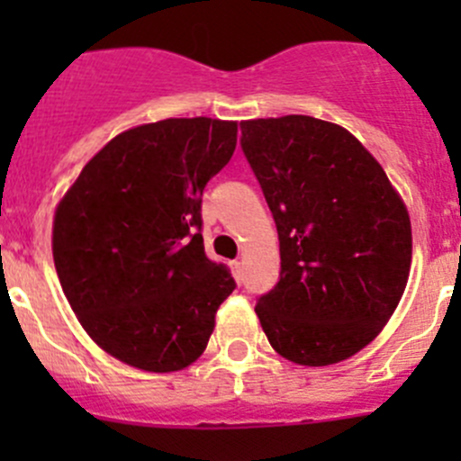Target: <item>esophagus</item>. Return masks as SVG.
<instances>
[{
	"label": "esophagus",
	"mask_w": 461,
	"mask_h": 461,
	"mask_svg": "<svg viewBox=\"0 0 461 461\" xmlns=\"http://www.w3.org/2000/svg\"><path fill=\"white\" fill-rule=\"evenodd\" d=\"M230 265H231V272H234V276L240 278V267H243V263H240V260L236 258V260H231Z\"/></svg>",
	"instance_id": "1"
}]
</instances>
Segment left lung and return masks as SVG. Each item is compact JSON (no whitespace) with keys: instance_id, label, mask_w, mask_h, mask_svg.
<instances>
[{"instance_id":"left-lung-1","label":"left lung","mask_w":461,"mask_h":461,"mask_svg":"<svg viewBox=\"0 0 461 461\" xmlns=\"http://www.w3.org/2000/svg\"><path fill=\"white\" fill-rule=\"evenodd\" d=\"M240 129L281 243V278L257 303L260 328L299 366L350 359L384 330L406 290V203L339 124L283 115L245 120Z\"/></svg>"}]
</instances>
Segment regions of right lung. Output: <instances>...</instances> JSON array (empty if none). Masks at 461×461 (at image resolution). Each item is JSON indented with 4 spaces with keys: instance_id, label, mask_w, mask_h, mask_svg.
Returning a JSON list of instances; mask_svg holds the SVG:
<instances>
[{
    "instance_id": "1",
    "label": "right lung",
    "mask_w": 461,
    "mask_h": 461,
    "mask_svg": "<svg viewBox=\"0 0 461 461\" xmlns=\"http://www.w3.org/2000/svg\"><path fill=\"white\" fill-rule=\"evenodd\" d=\"M239 122L167 118L111 138L55 207L53 260L88 337L122 364L176 373L207 348L236 283L204 257L201 196Z\"/></svg>"
}]
</instances>
